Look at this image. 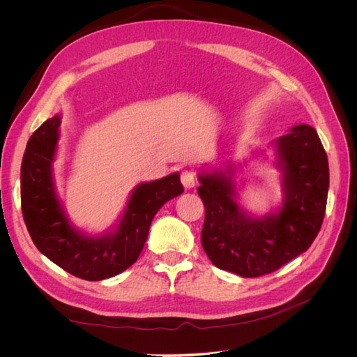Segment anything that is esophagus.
I'll list each match as a JSON object with an SVG mask.
<instances>
[{
	"instance_id": "1",
	"label": "esophagus",
	"mask_w": 357,
	"mask_h": 357,
	"mask_svg": "<svg viewBox=\"0 0 357 357\" xmlns=\"http://www.w3.org/2000/svg\"><path fill=\"white\" fill-rule=\"evenodd\" d=\"M181 183H183V186H185L186 189L195 188V185H197L195 172L190 171V169H185V171H183V172H181Z\"/></svg>"
}]
</instances>
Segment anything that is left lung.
<instances>
[{
    "label": "left lung",
    "instance_id": "left-lung-1",
    "mask_svg": "<svg viewBox=\"0 0 357 357\" xmlns=\"http://www.w3.org/2000/svg\"><path fill=\"white\" fill-rule=\"evenodd\" d=\"M271 146L274 165L282 172L283 201L264 215L236 202L235 172L241 165L228 162L198 172V195L205 207L204 252L218 268L244 278L273 273L308 250L326 211L329 164L316 129L295 125Z\"/></svg>",
    "mask_w": 357,
    "mask_h": 357
}]
</instances>
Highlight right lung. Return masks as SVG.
Here are the masks:
<instances>
[{
	"label": "right lung",
	"instance_id": "1",
	"mask_svg": "<svg viewBox=\"0 0 357 357\" xmlns=\"http://www.w3.org/2000/svg\"><path fill=\"white\" fill-rule=\"evenodd\" d=\"M61 114L31 135L20 167L24 220L36 247L67 273L100 282L131 266L142 253L155 214L183 193L178 172L137 185L125 210L109 229L91 235L75 228L58 198L53 162L61 137Z\"/></svg>",
	"mask_w": 357,
	"mask_h": 357
}]
</instances>
